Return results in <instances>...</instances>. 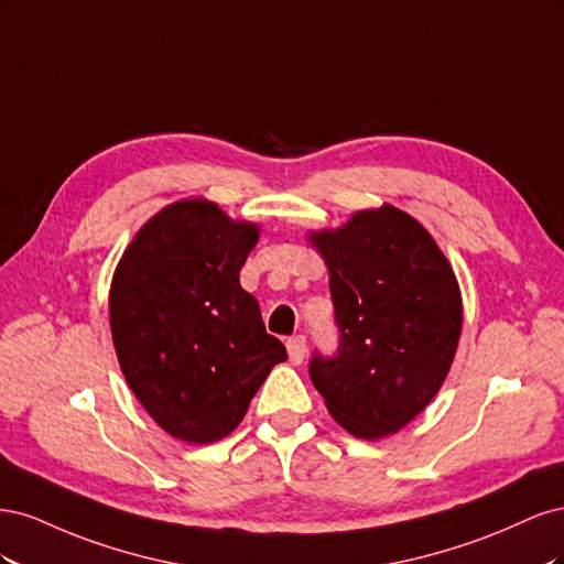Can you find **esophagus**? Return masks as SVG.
Wrapping results in <instances>:
<instances>
[{"label": "esophagus", "mask_w": 564, "mask_h": 564, "mask_svg": "<svg viewBox=\"0 0 564 564\" xmlns=\"http://www.w3.org/2000/svg\"><path fill=\"white\" fill-rule=\"evenodd\" d=\"M305 350H308V340H305V336H292L286 340V352H289V360H292V365H301L303 357H305Z\"/></svg>", "instance_id": "34e87169"}]
</instances>
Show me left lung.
I'll return each mask as SVG.
<instances>
[{
	"mask_svg": "<svg viewBox=\"0 0 564 564\" xmlns=\"http://www.w3.org/2000/svg\"><path fill=\"white\" fill-rule=\"evenodd\" d=\"M327 261L336 352H313L311 381L357 437L398 433L445 381L460 334V294L425 228L395 207L315 232Z\"/></svg>",
	"mask_w": 564,
	"mask_h": 564,
	"instance_id": "8db88e82",
	"label": "left lung"
}]
</instances>
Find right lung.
<instances>
[{"mask_svg":"<svg viewBox=\"0 0 564 564\" xmlns=\"http://www.w3.org/2000/svg\"><path fill=\"white\" fill-rule=\"evenodd\" d=\"M259 228L183 199L152 216L115 270L110 329L129 388L162 429L209 445L237 429L286 360L240 270Z\"/></svg>","mask_w":564,"mask_h":564,"instance_id":"obj_1","label":"right lung"}]
</instances>
